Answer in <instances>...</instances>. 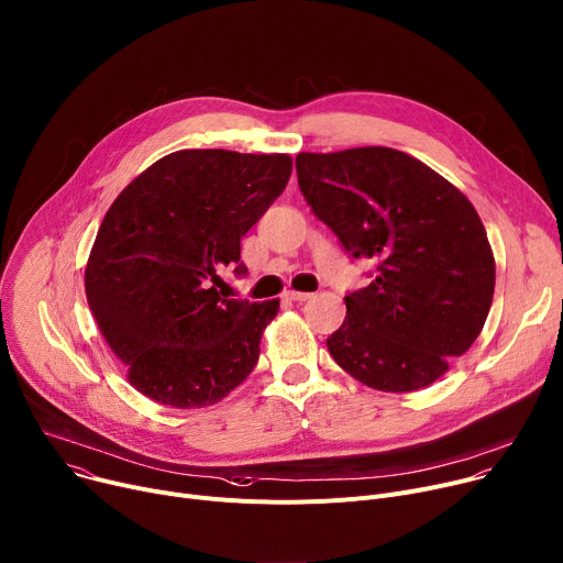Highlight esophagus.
<instances>
[{
  "label": "esophagus",
  "mask_w": 563,
  "mask_h": 563,
  "mask_svg": "<svg viewBox=\"0 0 563 563\" xmlns=\"http://www.w3.org/2000/svg\"><path fill=\"white\" fill-rule=\"evenodd\" d=\"M286 299H292V301H307L311 299V292H301V290H286L284 292Z\"/></svg>",
  "instance_id": "1"
}]
</instances>
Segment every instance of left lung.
<instances>
[{
	"label": "left lung",
	"instance_id": "1",
	"mask_svg": "<svg viewBox=\"0 0 563 563\" xmlns=\"http://www.w3.org/2000/svg\"><path fill=\"white\" fill-rule=\"evenodd\" d=\"M299 191L369 286L344 297L333 361L383 393H412L462 356L489 316L496 264L478 211L440 173L385 146L299 153Z\"/></svg>",
	"mask_w": 563,
	"mask_h": 563
}]
</instances>
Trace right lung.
Returning <instances> with one entry per match:
<instances>
[{
    "mask_svg": "<svg viewBox=\"0 0 563 563\" xmlns=\"http://www.w3.org/2000/svg\"><path fill=\"white\" fill-rule=\"evenodd\" d=\"M288 155L176 151L128 185L99 228L85 295L144 397L202 408L228 397L258 361L279 299H221L211 284L236 275L241 236L282 196Z\"/></svg>",
    "mask_w": 563,
    "mask_h": 563,
    "instance_id": "right-lung-1",
    "label": "right lung"
}]
</instances>
